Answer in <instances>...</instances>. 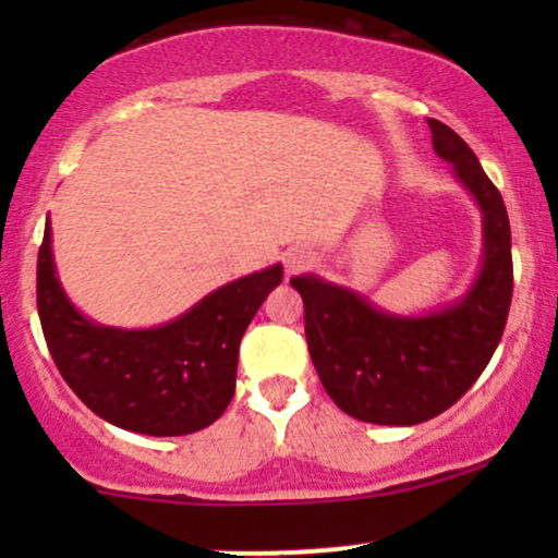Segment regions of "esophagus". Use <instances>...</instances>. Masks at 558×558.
I'll return each mask as SVG.
<instances>
[{"mask_svg":"<svg viewBox=\"0 0 558 558\" xmlns=\"http://www.w3.org/2000/svg\"><path fill=\"white\" fill-rule=\"evenodd\" d=\"M286 272L288 275H296L301 270H310L312 262H315V254L306 252V248H291V252L286 254Z\"/></svg>","mask_w":558,"mask_h":558,"instance_id":"1","label":"esophagus"}]
</instances>
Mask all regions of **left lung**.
<instances>
[{"label":"left lung","instance_id":"left-lung-1","mask_svg":"<svg viewBox=\"0 0 558 558\" xmlns=\"http://www.w3.org/2000/svg\"><path fill=\"white\" fill-rule=\"evenodd\" d=\"M427 125L483 213V267L470 291L433 315L401 317L315 275L291 278L319 380L338 409L373 425H420L462 399L501 341L514 291L501 194L459 133L433 118Z\"/></svg>","mask_w":558,"mask_h":558}]
</instances>
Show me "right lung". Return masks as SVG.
I'll use <instances>...</instances> for the list:
<instances>
[{
    "mask_svg": "<svg viewBox=\"0 0 558 558\" xmlns=\"http://www.w3.org/2000/svg\"><path fill=\"white\" fill-rule=\"evenodd\" d=\"M280 280L283 267L272 265L217 288L168 325L107 328L83 317L62 291L47 220L36 304L49 354L73 393L114 427L162 438L202 430L226 412L243 332Z\"/></svg>",
    "mask_w": 558,
    "mask_h": 558,
    "instance_id": "obj_1",
    "label": "right lung"
}]
</instances>
